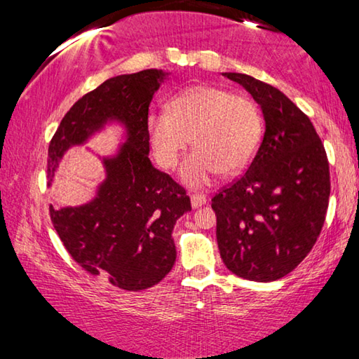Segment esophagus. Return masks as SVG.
<instances>
[{
    "label": "esophagus",
    "mask_w": 359,
    "mask_h": 359,
    "mask_svg": "<svg viewBox=\"0 0 359 359\" xmlns=\"http://www.w3.org/2000/svg\"><path fill=\"white\" fill-rule=\"evenodd\" d=\"M190 199H191V205H193L194 209L201 208V205H204L205 203H208V196H205V194H201V193L191 194Z\"/></svg>",
    "instance_id": "34e87169"
}]
</instances>
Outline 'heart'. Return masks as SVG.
Masks as SVG:
<instances>
[{"instance_id": "obj_1", "label": "heart", "mask_w": 359, "mask_h": 359, "mask_svg": "<svg viewBox=\"0 0 359 359\" xmlns=\"http://www.w3.org/2000/svg\"><path fill=\"white\" fill-rule=\"evenodd\" d=\"M147 136L158 165L165 169L177 166L191 141L196 149L180 175L187 185L199 188L217 174H234L252 161L263 136V121L248 96L199 85L175 96L169 112H150Z\"/></svg>"}]
</instances>
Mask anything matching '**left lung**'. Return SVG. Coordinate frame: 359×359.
<instances>
[{"instance_id":"obj_1","label":"left lung","mask_w":359,"mask_h":359,"mask_svg":"<svg viewBox=\"0 0 359 359\" xmlns=\"http://www.w3.org/2000/svg\"><path fill=\"white\" fill-rule=\"evenodd\" d=\"M258 102L264 135L247 171L212 198L224 266L238 277L272 282L307 257L330 203V165L311 118L280 90L223 72Z\"/></svg>"}]
</instances>
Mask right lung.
I'll list each match as a JSON object with an SVG mask.
<instances>
[{
    "instance_id": "obj_1",
    "label": "right lung",
    "mask_w": 359,
    "mask_h": 359,
    "mask_svg": "<svg viewBox=\"0 0 359 359\" xmlns=\"http://www.w3.org/2000/svg\"><path fill=\"white\" fill-rule=\"evenodd\" d=\"M168 76L144 69L107 79L66 112L48 145L52 185L66 150L85 144L109 123L123 126L125 142L117 154L102 156L106 179L92 201L48 210L72 259L126 291L154 287L172 269L174 224L191 210L184 188L149 158V106Z\"/></svg>"
}]
</instances>
